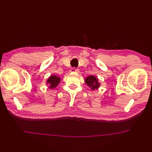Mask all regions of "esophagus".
I'll list each match as a JSON object with an SVG mask.
<instances>
[{"label": "esophagus", "instance_id": "esophagus-1", "mask_svg": "<svg viewBox=\"0 0 152 152\" xmlns=\"http://www.w3.org/2000/svg\"><path fill=\"white\" fill-rule=\"evenodd\" d=\"M70 72H72V73H75V72H79V69L75 68V67H73L70 69Z\"/></svg>", "mask_w": 152, "mask_h": 152}]
</instances>
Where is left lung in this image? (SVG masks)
<instances>
[{
    "instance_id": "obj_1",
    "label": "left lung",
    "mask_w": 152,
    "mask_h": 152,
    "mask_svg": "<svg viewBox=\"0 0 152 152\" xmlns=\"http://www.w3.org/2000/svg\"><path fill=\"white\" fill-rule=\"evenodd\" d=\"M85 83L88 86L91 88L92 90L98 88V87L99 86V83L97 81V78L93 75L87 77L85 79Z\"/></svg>"
}]
</instances>
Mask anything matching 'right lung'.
I'll use <instances>...</instances> for the list:
<instances>
[{
	"mask_svg": "<svg viewBox=\"0 0 152 152\" xmlns=\"http://www.w3.org/2000/svg\"><path fill=\"white\" fill-rule=\"evenodd\" d=\"M60 81V79L59 77L55 75H51L49 77L47 83L48 84L49 88L53 89L58 85Z\"/></svg>",
	"mask_w": 152,
	"mask_h": 152,
	"instance_id": "right-lung-1",
	"label": "right lung"
}]
</instances>
